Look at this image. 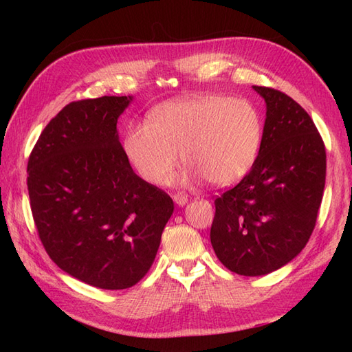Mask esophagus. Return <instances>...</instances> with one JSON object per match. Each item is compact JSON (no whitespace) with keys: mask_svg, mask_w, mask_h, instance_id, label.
I'll return each instance as SVG.
<instances>
[{"mask_svg":"<svg viewBox=\"0 0 352 352\" xmlns=\"http://www.w3.org/2000/svg\"><path fill=\"white\" fill-rule=\"evenodd\" d=\"M172 198H174V201H175V204L177 206H184L186 203H188V195H186V193H183V192H178V193H175V195L174 197H172Z\"/></svg>","mask_w":352,"mask_h":352,"instance_id":"obj_1","label":"esophagus"}]
</instances>
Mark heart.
Here are the masks:
<instances>
[{
    "label": "heart",
    "instance_id": "heart-1",
    "mask_svg": "<svg viewBox=\"0 0 352 352\" xmlns=\"http://www.w3.org/2000/svg\"><path fill=\"white\" fill-rule=\"evenodd\" d=\"M260 144L261 121L250 101L198 95L164 102L149 122L131 124L124 146L134 169L153 184L172 180L183 153L190 178L227 186L251 169Z\"/></svg>",
    "mask_w": 352,
    "mask_h": 352
}]
</instances>
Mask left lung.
<instances>
[{
	"label": "left lung",
	"instance_id": "8db88e82",
	"mask_svg": "<svg viewBox=\"0 0 352 352\" xmlns=\"http://www.w3.org/2000/svg\"><path fill=\"white\" fill-rule=\"evenodd\" d=\"M254 91L266 101L258 155L248 174L214 199L210 230L221 263L245 276L276 271L302 251L327 174L324 140L307 111L276 89Z\"/></svg>",
	"mask_w": 352,
	"mask_h": 352
}]
</instances>
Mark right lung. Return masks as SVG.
Listing matches in <instances>:
<instances>
[{
    "mask_svg": "<svg viewBox=\"0 0 352 352\" xmlns=\"http://www.w3.org/2000/svg\"><path fill=\"white\" fill-rule=\"evenodd\" d=\"M131 100L69 102L45 126L27 164L45 251L74 278L107 290L144 278L174 212L166 192L134 174L119 142L118 118Z\"/></svg>",
    "mask_w": 352,
    "mask_h": 352,
    "instance_id": "obj_1",
    "label": "right lung"
}]
</instances>
